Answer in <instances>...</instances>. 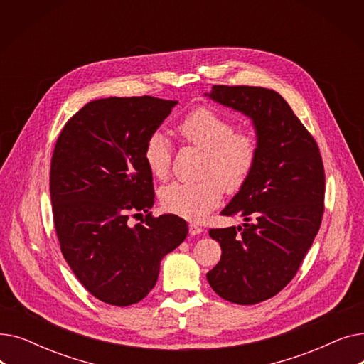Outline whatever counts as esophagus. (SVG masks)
Wrapping results in <instances>:
<instances>
[{
  "label": "esophagus",
  "mask_w": 364,
  "mask_h": 364,
  "mask_svg": "<svg viewBox=\"0 0 364 364\" xmlns=\"http://www.w3.org/2000/svg\"><path fill=\"white\" fill-rule=\"evenodd\" d=\"M203 232V228L202 227H199L198 224H195V223H190L188 224V233L192 235V236H195V235H200Z\"/></svg>",
  "instance_id": "esophagus-1"
}]
</instances>
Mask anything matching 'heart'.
<instances>
[{
  "mask_svg": "<svg viewBox=\"0 0 364 364\" xmlns=\"http://www.w3.org/2000/svg\"><path fill=\"white\" fill-rule=\"evenodd\" d=\"M180 139L206 153L200 183H171L161 188L159 199L168 213L202 220L227 193H236L251 177L258 159V140L250 131H236L232 119L218 110L200 106L178 122ZM150 174L165 180L171 169V146L162 132H151L143 147Z\"/></svg>",
  "mask_w": 364,
  "mask_h": 364,
  "instance_id": "heart-1",
  "label": "heart"
}]
</instances>
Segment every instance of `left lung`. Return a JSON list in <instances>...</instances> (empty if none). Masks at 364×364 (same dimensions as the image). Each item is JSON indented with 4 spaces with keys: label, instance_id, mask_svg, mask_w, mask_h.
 <instances>
[{
    "label": "left lung",
    "instance_id": "1",
    "mask_svg": "<svg viewBox=\"0 0 364 364\" xmlns=\"http://www.w3.org/2000/svg\"><path fill=\"white\" fill-rule=\"evenodd\" d=\"M254 122L258 159L224 209L243 227L211 228L221 259L206 279L225 301L252 305L277 295L296 274L324 213V168L318 146L291 106L273 90L214 85L206 94Z\"/></svg>",
    "mask_w": 364,
    "mask_h": 364
}]
</instances>
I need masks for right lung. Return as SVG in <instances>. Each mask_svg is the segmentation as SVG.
<instances>
[{
  "mask_svg": "<svg viewBox=\"0 0 364 364\" xmlns=\"http://www.w3.org/2000/svg\"><path fill=\"white\" fill-rule=\"evenodd\" d=\"M176 105L150 95L92 100L55 141L50 195L62 254L92 296L117 307L153 289L162 258L188 233L183 218L149 213L155 190L143 158ZM141 210L145 220L131 228L129 214Z\"/></svg>",
  "mask_w": 364,
  "mask_h": 364,
  "instance_id": "obj_1",
  "label": "right lung"
}]
</instances>
